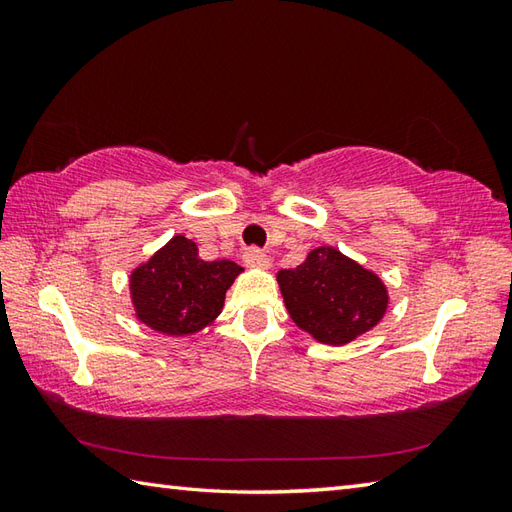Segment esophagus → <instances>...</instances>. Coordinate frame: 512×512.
I'll list each match as a JSON object with an SVG mask.
<instances>
[{"instance_id": "obj_1", "label": "esophagus", "mask_w": 512, "mask_h": 512, "mask_svg": "<svg viewBox=\"0 0 512 512\" xmlns=\"http://www.w3.org/2000/svg\"><path fill=\"white\" fill-rule=\"evenodd\" d=\"M244 262L248 266H255V268H268L270 266L268 255L264 253V250H259V248H246L244 250Z\"/></svg>"}]
</instances>
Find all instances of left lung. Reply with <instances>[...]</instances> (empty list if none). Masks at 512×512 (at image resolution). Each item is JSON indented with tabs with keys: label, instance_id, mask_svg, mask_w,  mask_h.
Listing matches in <instances>:
<instances>
[{
	"label": "left lung",
	"instance_id": "1",
	"mask_svg": "<svg viewBox=\"0 0 512 512\" xmlns=\"http://www.w3.org/2000/svg\"><path fill=\"white\" fill-rule=\"evenodd\" d=\"M277 281L290 319L328 345H345L372 330L389 301L378 275L330 246L314 248L297 268L279 270Z\"/></svg>",
	"mask_w": 512,
	"mask_h": 512
}]
</instances>
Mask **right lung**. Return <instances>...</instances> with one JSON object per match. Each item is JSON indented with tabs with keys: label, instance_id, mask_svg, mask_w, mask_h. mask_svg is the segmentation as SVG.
Returning <instances> with one entry per match:
<instances>
[{
	"label": "right lung",
	"instance_id": "add662e5",
	"mask_svg": "<svg viewBox=\"0 0 512 512\" xmlns=\"http://www.w3.org/2000/svg\"><path fill=\"white\" fill-rule=\"evenodd\" d=\"M242 270L228 259L204 262L195 242L176 235L129 279L136 317L167 336L200 332L222 312L226 290Z\"/></svg>",
	"mask_w": 512,
	"mask_h": 512
}]
</instances>
